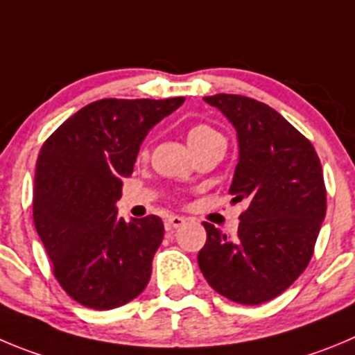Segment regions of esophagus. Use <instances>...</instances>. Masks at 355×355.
Listing matches in <instances>:
<instances>
[{"instance_id": "esophagus-1", "label": "esophagus", "mask_w": 355, "mask_h": 355, "mask_svg": "<svg viewBox=\"0 0 355 355\" xmlns=\"http://www.w3.org/2000/svg\"><path fill=\"white\" fill-rule=\"evenodd\" d=\"M185 224V218L184 217H178V215H170L166 220V227L168 230H178L180 226Z\"/></svg>"}]
</instances>
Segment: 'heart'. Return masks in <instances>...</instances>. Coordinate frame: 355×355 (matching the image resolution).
<instances>
[{"label":"heart","instance_id":"obj_1","mask_svg":"<svg viewBox=\"0 0 355 355\" xmlns=\"http://www.w3.org/2000/svg\"><path fill=\"white\" fill-rule=\"evenodd\" d=\"M187 144L189 147L193 148V152L196 150V148L203 147V145L210 144V141H215V140H223V137L218 135L215 129H211L210 125L207 124H194L191 125V128L187 129ZM147 154V150H141V155Z\"/></svg>","mask_w":355,"mask_h":355}]
</instances>
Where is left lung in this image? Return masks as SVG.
Returning a JSON list of instances; mask_svg holds the SVG:
<instances>
[{"mask_svg": "<svg viewBox=\"0 0 355 355\" xmlns=\"http://www.w3.org/2000/svg\"><path fill=\"white\" fill-rule=\"evenodd\" d=\"M236 129L230 194L247 201L236 238L203 223L198 264L211 289L240 304L282 294L312 259L326 217V185L315 148L282 115L240 94L205 96Z\"/></svg>", "mask_w": 355, "mask_h": 355, "instance_id": "1", "label": "left lung"}]
</instances>
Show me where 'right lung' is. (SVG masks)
Returning <instances> with one entry per match:
<instances>
[{
    "label": "right lung",
    "instance_id": "1",
    "mask_svg": "<svg viewBox=\"0 0 355 355\" xmlns=\"http://www.w3.org/2000/svg\"><path fill=\"white\" fill-rule=\"evenodd\" d=\"M182 103L99 99L62 122L40 150L35 227L58 282L84 306H122L150 280L162 220L147 215L125 223L115 203L147 132Z\"/></svg>",
    "mask_w": 355,
    "mask_h": 355
}]
</instances>
